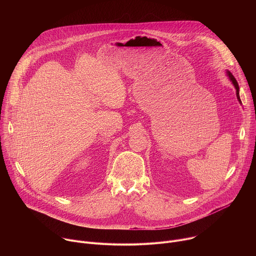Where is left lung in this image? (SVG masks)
Here are the masks:
<instances>
[{
	"mask_svg": "<svg viewBox=\"0 0 256 256\" xmlns=\"http://www.w3.org/2000/svg\"><path fill=\"white\" fill-rule=\"evenodd\" d=\"M226 74H227L228 78L230 79V81L232 82V84L234 85V87H235V89H236V96H237V99H238V101L241 103V100H240V96H239V86H238V83H237L236 79L234 78V76L232 75V72H231L230 70H226Z\"/></svg>",
	"mask_w": 256,
	"mask_h": 256,
	"instance_id": "left-lung-1",
	"label": "left lung"
}]
</instances>
